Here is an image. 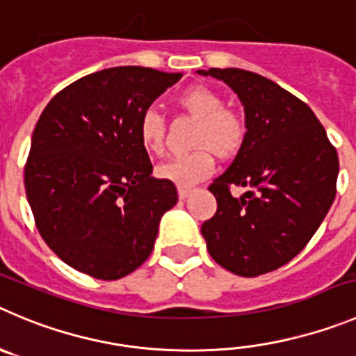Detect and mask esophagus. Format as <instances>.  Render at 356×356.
<instances>
[{
    "mask_svg": "<svg viewBox=\"0 0 356 356\" xmlns=\"http://www.w3.org/2000/svg\"><path fill=\"white\" fill-rule=\"evenodd\" d=\"M191 191H193L191 188H177V195H179V198H181V200H186V198L191 195Z\"/></svg>",
    "mask_w": 356,
    "mask_h": 356,
    "instance_id": "34e87169",
    "label": "esophagus"
}]
</instances>
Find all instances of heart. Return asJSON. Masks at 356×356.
<instances>
[{
	"mask_svg": "<svg viewBox=\"0 0 356 356\" xmlns=\"http://www.w3.org/2000/svg\"><path fill=\"white\" fill-rule=\"evenodd\" d=\"M177 107L197 121L191 137L193 152L161 163L156 175L163 181L188 188L207 177L218 159H232L245 142V122L241 114L225 108L223 96L207 86H189L179 92ZM140 140L147 151L161 154L165 149V121L156 111H147L140 119Z\"/></svg>",
	"mask_w": 356,
	"mask_h": 356,
	"instance_id": "1",
	"label": "heart"
}]
</instances>
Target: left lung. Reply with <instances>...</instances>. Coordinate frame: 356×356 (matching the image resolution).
<instances>
[{
  "label": "left lung",
  "mask_w": 356,
  "mask_h": 356,
  "mask_svg": "<svg viewBox=\"0 0 356 356\" xmlns=\"http://www.w3.org/2000/svg\"><path fill=\"white\" fill-rule=\"evenodd\" d=\"M241 99L245 142L209 191L218 211L202 225L209 254L227 270L257 277L297 257L334 204L339 158L302 99L258 73L198 70ZM230 185L246 188L238 199Z\"/></svg>",
  "instance_id": "left-lung-1"
}]
</instances>
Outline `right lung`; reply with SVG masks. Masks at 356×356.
<instances>
[{"label":"right lung","mask_w":356,"mask_h":356,"mask_svg":"<svg viewBox=\"0 0 356 356\" xmlns=\"http://www.w3.org/2000/svg\"><path fill=\"white\" fill-rule=\"evenodd\" d=\"M182 73L115 66L79 79L43 108L24 168L36 227L65 264L103 281L151 254L174 182L152 177L140 119Z\"/></svg>","instance_id":"obj_1"}]
</instances>
